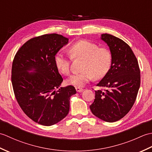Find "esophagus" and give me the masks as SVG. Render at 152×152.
I'll return each instance as SVG.
<instances>
[{
  "mask_svg": "<svg viewBox=\"0 0 152 152\" xmlns=\"http://www.w3.org/2000/svg\"><path fill=\"white\" fill-rule=\"evenodd\" d=\"M76 90L77 92L78 93H81L83 91V88H76Z\"/></svg>",
  "mask_w": 152,
  "mask_h": 152,
  "instance_id": "1",
  "label": "esophagus"
}]
</instances>
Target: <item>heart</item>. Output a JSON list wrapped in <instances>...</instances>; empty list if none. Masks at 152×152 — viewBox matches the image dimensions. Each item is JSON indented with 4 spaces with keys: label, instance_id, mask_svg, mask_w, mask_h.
I'll return each instance as SVG.
<instances>
[{
    "label": "heart",
    "instance_id": "heart-1",
    "mask_svg": "<svg viewBox=\"0 0 152 152\" xmlns=\"http://www.w3.org/2000/svg\"><path fill=\"white\" fill-rule=\"evenodd\" d=\"M69 52L74 58L83 59L82 72L74 74L66 80L68 85L82 87L94 78H102L111 66L112 54L105 47L88 40H80L71 46ZM55 64L59 72L64 75L70 73V60L62 53H57L54 58Z\"/></svg>",
    "mask_w": 152,
    "mask_h": 152
}]
</instances>
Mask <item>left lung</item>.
I'll return each mask as SVG.
<instances>
[{
  "label": "left lung",
  "mask_w": 152,
  "mask_h": 152,
  "mask_svg": "<svg viewBox=\"0 0 152 152\" xmlns=\"http://www.w3.org/2000/svg\"><path fill=\"white\" fill-rule=\"evenodd\" d=\"M112 54L111 66L96 86L106 89L95 91L90 110L96 117L107 122H115L130 111L140 85L138 61L129 45L109 34H101Z\"/></svg>",
  "instance_id": "1"
}]
</instances>
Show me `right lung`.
I'll return each mask as SVG.
<instances>
[{"instance_id":"obj_1","label":"right lung","mask_w":152,"mask_h":152,"mask_svg":"<svg viewBox=\"0 0 152 152\" xmlns=\"http://www.w3.org/2000/svg\"><path fill=\"white\" fill-rule=\"evenodd\" d=\"M69 43L58 34H44L26 42L12 63V83L22 110L38 124L51 126L69 114L74 87L59 88L63 78L55 64L57 53Z\"/></svg>"}]
</instances>
